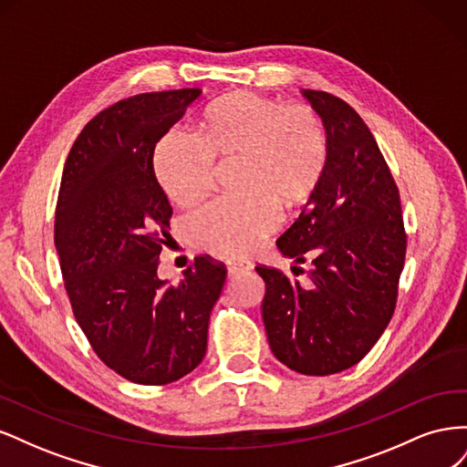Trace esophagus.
Returning <instances> with one entry per match:
<instances>
[{"label": "esophagus", "mask_w": 467, "mask_h": 467, "mask_svg": "<svg viewBox=\"0 0 467 467\" xmlns=\"http://www.w3.org/2000/svg\"><path fill=\"white\" fill-rule=\"evenodd\" d=\"M253 265L249 261H230L228 263V275L230 276H235L239 273H245V271H251Z\"/></svg>", "instance_id": "esophagus-1"}]
</instances>
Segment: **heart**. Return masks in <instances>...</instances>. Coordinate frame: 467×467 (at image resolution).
I'll use <instances>...</instances> for the list:
<instances>
[{
    "mask_svg": "<svg viewBox=\"0 0 467 467\" xmlns=\"http://www.w3.org/2000/svg\"><path fill=\"white\" fill-rule=\"evenodd\" d=\"M201 138L173 130L155 150V173L169 199L196 206L214 189L216 161L237 158L235 189L194 212L191 242L222 257H245L280 223V206L300 208L325 173L327 129L306 103L234 91L201 119Z\"/></svg>",
    "mask_w": 467,
    "mask_h": 467,
    "instance_id": "b5f03b06",
    "label": "heart"
}]
</instances>
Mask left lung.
<instances>
[{
	"mask_svg": "<svg viewBox=\"0 0 467 467\" xmlns=\"http://www.w3.org/2000/svg\"><path fill=\"white\" fill-rule=\"evenodd\" d=\"M329 138L319 185L276 239L282 255L312 263L307 286L257 265L273 355L290 370L329 376L360 362L395 312L407 232L400 189L368 126L343 99L306 89Z\"/></svg>",
	"mask_w": 467,
	"mask_h": 467,
	"instance_id": "1",
	"label": "left lung"
}]
</instances>
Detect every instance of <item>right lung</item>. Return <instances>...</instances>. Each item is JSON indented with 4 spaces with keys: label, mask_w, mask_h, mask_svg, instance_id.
I'll return each instance as SVG.
<instances>
[{
    "label": "right lung",
    "mask_w": 467,
    "mask_h": 467,
    "mask_svg": "<svg viewBox=\"0 0 467 467\" xmlns=\"http://www.w3.org/2000/svg\"><path fill=\"white\" fill-rule=\"evenodd\" d=\"M201 93H142L99 112L67 153L56 204L54 244L74 317L95 355L142 386L169 384L202 362L228 275L201 255L179 285L158 278L173 208L153 151Z\"/></svg>",
    "instance_id": "1"
}]
</instances>
